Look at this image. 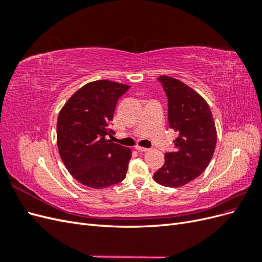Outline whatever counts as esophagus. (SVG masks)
<instances>
[{"mask_svg": "<svg viewBox=\"0 0 262 262\" xmlns=\"http://www.w3.org/2000/svg\"><path fill=\"white\" fill-rule=\"evenodd\" d=\"M136 148L139 150V152H148V150H149V148L142 147V146H139V145H137V146H136Z\"/></svg>", "mask_w": 262, "mask_h": 262, "instance_id": "34e87169", "label": "esophagus"}]
</instances>
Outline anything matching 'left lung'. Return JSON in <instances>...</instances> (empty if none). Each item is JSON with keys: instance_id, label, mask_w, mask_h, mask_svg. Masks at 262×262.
Masks as SVG:
<instances>
[{"instance_id": "8db88e82", "label": "left lung", "mask_w": 262, "mask_h": 262, "mask_svg": "<svg viewBox=\"0 0 262 262\" xmlns=\"http://www.w3.org/2000/svg\"><path fill=\"white\" fill-rule=\"evenodd\" d=\"M168 99V122L178 133L175 150L165 154V163L154 172L162 186L177 188L199 177L210 164L216 145V128L208 102L191 87L175 77L157 78Z\"/></svg>"}]
</instances>
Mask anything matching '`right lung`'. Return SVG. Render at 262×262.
Masks as SVG:
<instances>
[{
  "instance_id": "add662e5",
  "label": "right lung",
  "mask_w": 262,
  "mask_h": 262,
  "mask_svg": "<svg viewBox=\"0 0 262 262\" xmlns=\"http://www.w3.org/2000/svg\"><path fill=\"white\" fill-rule=\"evenodd\" d=\"M129 85L108 80L87 83L60 110L57 144L67 169L82 185L102 189L125 178L131 149L107 140L118 99Z\"/></svg>"
}]
</instances>
